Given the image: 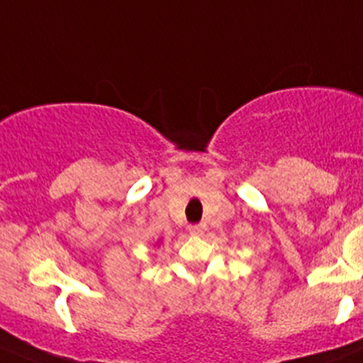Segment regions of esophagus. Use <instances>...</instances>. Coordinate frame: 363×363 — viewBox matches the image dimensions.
I'll list each match as a JSON object with an SVG mask.
<instances>
[{
	"instance_id": "1",
	"label": "esophagus",
	"mask_w": 363,
	"mask_h": 363,
	"mask_svg": "<svg viewBox=\"0 0 363 363\" xmlns=\"http://www.w3.org/2000/svg\"><path fill=\"white\" fill-rule=\"evenodd\" d=\"M189 232L193 233V235H202L205 232V225L203 223H199V225H191L189 226Z\"/></svg>"
}]
</instances>
